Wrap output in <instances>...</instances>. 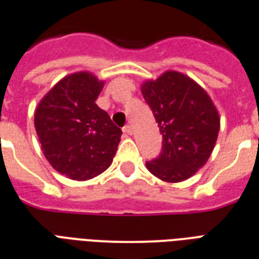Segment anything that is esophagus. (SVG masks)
<instances>
[{
	"label": "esophagus",
	"instance_id": "esophagus-1",
	"mask_svg": "<svg viewBox=\"0 0 259 259\" xmlns=\"http://www.w3.org/2000/svg\"><path fill=\"white\" fill-rule=\"evenodd\" d=\"M124 133H126L127 135H132L133 134V127H132V125H125L124 126Z\"/></svg>",
	"mask_w": 259,
	"mask_h": 259
}]
</instances>
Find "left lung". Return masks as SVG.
I'll return each instance as SVG.
<instances>
[{
    "label": "left lung",
    "instance_id": "8db88e82",
    "mask_svg": "<svg viewBox=\"0 0 259 259\" xmlns=\"http://www.w3.org/2000/svg\"><path fill=\"white\" fill-rule=\"evenodd\" d=\"M142 94L162 134L161 153L147 169L161 181H186L211 155L220 132L215 106L199 83L176 71L146 81Z\"/></svg>",
    "mask_w": 259,
    "mask_h": 259
}]
</instances>
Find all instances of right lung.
Returning a JSON list of instances; mask_svg holds the SVG:
<instances>
[{"label":"right lung","instance_id":"add662e5","mask_svg":"<svg viewBox=\"0 0 259 259\" xmlns=\"http://www.w3.org/2000/svg\"><path fill=\"white\" fill-rule=\"evenodd\" d=\"M104 82L89 72L69 74L42 98L34 127L44 155L63 176L88 181L112 164L122 130L97 106Z\"/></svg>","mask_w":259,"mask_h":259}]
</instances>
